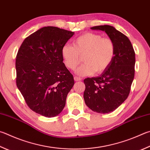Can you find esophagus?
<instances>
[{
  "label": "esophagus",
  "mask_w": 150,
  "mask_h": 150,
  "mask_svg": "<svg viewBox=\"0 0 150 150\" xmlns=\"http://www.w3.org/2000/svg\"><path fill=\"white\" fill-rule=\"evenodd\" d=\"M74 80L75 81H81V79L77 77V76H75V77H74Z\"/></svg>",
  "instance_id": "obj_1"
}]
</instances>
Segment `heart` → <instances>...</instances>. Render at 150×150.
Listing matches in <instances>:
<instances>
[{"label":"heart","mask_w":150,"mask_h":150,"mask_svg":"<svg viewBox=\"0 0 150 150\" xmlns=\"http://www.w3.org/2000/svg\"><path fill=\"white\" fill-rule=\"evenodd\" d=\"M115 52V44L110 38L86 33L77 38L73 46L64 45L62 56L65 65L71 70L75 69L83 57L84 63L76 70V73L79 76H88L107 69L114 58Z\"/></svg>","instance_id":"heart-1"}]
</instances>
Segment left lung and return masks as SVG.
Masks as SVG:
<instances>
[{
	"label": "left lung",
	"mask_w": 150,
	"mask_h": 150,
	"mask_svg": "<svg viewBox=\"0 0 150 150\" xmlns=\"http://www.w3.org/2000/svg\"><path fill=\"white\" fill-rule=\"evenodd\" d=\"M91 29L105 31L114 42L115 52L110 66L101 75L84 80V100L93 111L108 113L129 96L134 77L135 52L129 38L113 26H94Z\"/></svg>",
	"instance_id": "1"
}]
</instances>
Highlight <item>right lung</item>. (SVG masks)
<instances>
[{"instance_id": "add662e5", "label": "right lung", "mask_w": 150, "mask_h": 150, "mask_svg": "<svg viewBox=\"0 0 150 150\" xmlns=\"http://www.w3.org/2000/svg\"><path fill=\"white\" fill-rule=\"evenodd\" d=\"M73 35L45 27L25 38L16 56V85L29 108L47 117L62 112L75 83L62 56V48Z\"/></svg>"}]
</instances>
